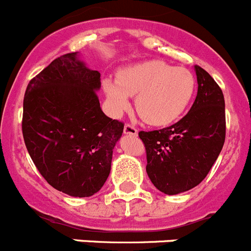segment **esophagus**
<instances>
[{"mask_svg": "<svg viewBox=\"0 0 251 251\" xmlns=\"http://www.w3.org/2000/svg\"><path fill=\"white\" fill-rule=\"evenodd\" d=\"M137 128L135 126L130 125V124H126L125 127H124V134L125 135H131V136H137Z\"/></svg>", "mask_w": 251, "mask_h": 251, "instance_id": "1", "label": "esophagus"}]
</instances>
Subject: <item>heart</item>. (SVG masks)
Here are the masks:
<instances>
[{
	"label": "heart",
	"instance_id": "heart-1",
	"mask_svg": "<svg viewBox=\"0 0 251 251\" xmlns=\"http://www.w3.org/2000/svg\"><path fill=\"white\" fill-rule=\"evenodd\" d=\"M193 72L161 60H149L121 67L116 80L105 77L102 90L112 116H120L135 98V109L149 125L165 126L177 120L195 92Z\"/></svg>",
	"mask_w": 251,
	"mask_h": 251
}]
</instances>
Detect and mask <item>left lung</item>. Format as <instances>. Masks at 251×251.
Segmentation results:
<instances>
[{"mask_svg": "<svg viewBox=\"0 0 251 251\" xmlns=\"http://www.w3.org/2000/svg\"><path fill=\"white\" fill-rule=\"evenodd\" d=\"M194 70L198 95L190 111L169 127L139 132L146 148V173L153 186L166 195L200 184L224 146V95L205 70Z\"/></svg>", "mask_w": 251, "mask_h": 251, "instance_id": "1", "label": "left lung"}]
</instances>
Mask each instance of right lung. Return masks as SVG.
<instances>
[{
	"label": "right lung",
	"mask_w": 251,
	"mask_h": 251,
	"mask_svg": "<svg viewBox=\"0 0 251 251\" xmlns=\"http://www.w3.org/2000/svg\"><path fill=\"white\" fill-rule=\"evenodd\" d=\"M100 87V72L71 52L42 70L25 94L27 151L45 180L74 198H89L103 186L124 131L123 123L101 110Z\"/></svg>",
	"instance_id": "obj_1"
}]
</instances>
